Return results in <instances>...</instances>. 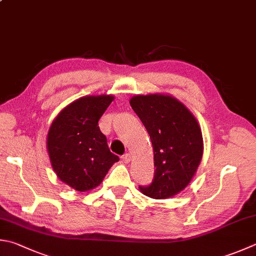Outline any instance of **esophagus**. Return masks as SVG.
<instances>
[{
	"label": "esophagus",
	"instance_id": "1",
	"mask_svg": "<svg viewBox=\"0 0 256 256\" xmlns=\"http://www.w3.org/2000/svg\"><path fill=\"white\" fill-rule=\"evenodd\" d=\"M122 160L124 162H129L130 160H132V155H130V154H124V155H122Z\"/></svg>",
	"mask_w": 256,
	"mask_h": 256
}]
</instances>
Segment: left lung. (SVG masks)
I'll return each mask as SVG.
<instances>
[{
    "label": "left lung",
    "instance_id": "8db88e82",
    "mask_svg": "<svg viewBox=\"0 0 256 256\" xmlns=\"http://www.w3.org/2000/svg\"><path fill=\"white\" fill-rule=\"evenodd\" d=\"M130 106L150 136L155 175L144 195L168 198L185 190L198 168L204 144L196 118L180 100L168 94H138Z\"/></svg>",
    "mask_w": 256,
    "mask_h": 256
}]
</instances>
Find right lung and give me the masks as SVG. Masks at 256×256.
<instances>
[{
	"label": "right lung",
	"instance_id": "obj_1",
	"mask_svg": "<svg viewBox=\"0 0 256 256\" xmlns=\"http://www.w3.org/2000/svg\"><path fill=\"white\" fill-rule=\"evenodd\" d=\"M114 100L112 94L86 96L66 106L51 124L46 137L53 170L78 192L102 182L119 157L109 150L98 122Z\"/></svg>",
	"mask_w": 256,
	"mask_h": 256
}]
</instances>
